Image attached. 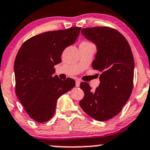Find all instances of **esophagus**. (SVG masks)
Returning <instances> with one entry per match:
<instances>
[{
	"label": "esophagus",
	"instance_id": "esophagus-1",
	"mask_svg": "<svg viewBox=\"0 0 150 150\" xmlns=\"http://www.w3.org/2000/svg\"><path fill=\"white\" fill-rule=\"evenodd\" d=\"M80 80H75V86H76L77 88H78V87H80Z\"/></svg>",
	"mask_w": 150,
	"mask_h": 150
}]
</instances>
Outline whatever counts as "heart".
Segmentation results:
<instances>
[{
	"mask_svg": "<svg viewBox=\"0 0 150 150\" xmlns=\"http://www.w3.org/2000/svg\"><path fill=\"white\" fill-rule=\"evenodd\" d=\"M82 43H89V42H82Z\"/></svg>",
	"mask_w": 150,
	"mask_h": 150,
	"instance_id": "obj_1",
	"label": "heart"
}]
</instances>
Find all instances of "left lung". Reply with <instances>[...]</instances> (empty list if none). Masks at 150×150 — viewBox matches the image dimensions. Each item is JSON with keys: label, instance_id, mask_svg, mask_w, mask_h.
<instances>
[{"label": "left lung", "instance_id": "obj_1", "mask_svg": "<svg viewBox=\"0 0 150 150\" xmlns=\"http://www.w3.org/2000/svg\"><path fill=\"white\" fill-rule=\"evenodd\" d=\"M81 33L97 46L92 66L102 74L95 91L88 83H80L85 95L79 104L93 119L108 120L120 112L132 91L134 63L131 47L125 38L112 28H86Z\"/></svg>", "mask_w": 150, "mask_h": 150}]
</instances>
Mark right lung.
<instances>
[{
	"instance_id": "right-lung-1",
	"label": "right lung",
	"mask_w": 150,
	"mask_h": 150,
	"mask_svg": "<svg viewBox=\"0 0 150 150\" xmlns=\"http://www.w3.org/2000/svg\"><path fill=\"white\" fill-rule=\"evenodd\" d=\"M81 28L48 31L30 38L20 47L14 63L16 94L30 117L47 122L55 112L57 100L75 85V80H60L55 65L63 50L78 38Z\"/></svg>"
}]
</instances>
